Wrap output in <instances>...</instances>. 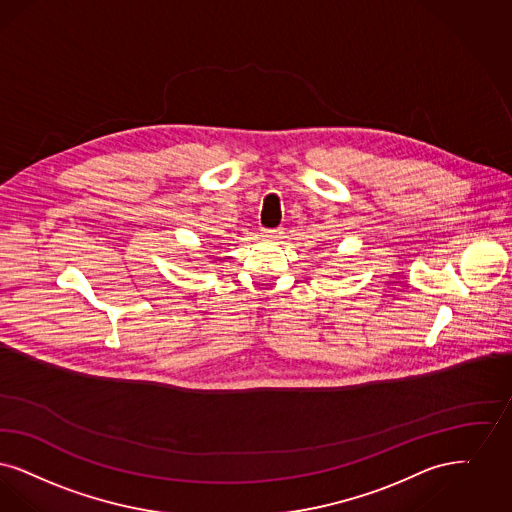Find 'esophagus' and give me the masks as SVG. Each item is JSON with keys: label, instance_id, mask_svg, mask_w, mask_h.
<instances>
[{"label": "esophagus", "instance_id": "obj_1", "mask_svg": "<svg viewBox=\"0 0 512 512\" xmlns=\"http://www.w3.org/2000/svg\"><path fill=\"white\" fill-rule=\"evenodd\" d=\"M281 233H283V229H281V227L262 229V235H264V237H269V239H277V237H281Z\"/></svg>", "mask_w": 512, "mask_h": 512}]
</instances>
